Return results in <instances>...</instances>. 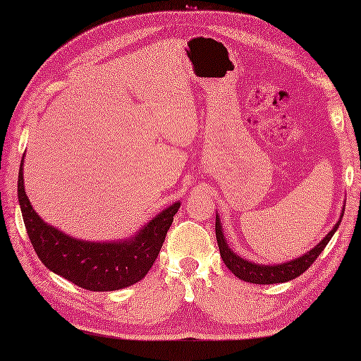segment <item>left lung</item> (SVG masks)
Instances as JSON below:
<instances>
[{
    "mask_svg": "<svg viewBox=\"0 0 361 361\" xmlns=\"http://www.w3.org/2000/svg\"><path fill=\"white\" fill-rule=\"evenodd\" d=\"M343 214H344V204L340 214V219L335 224V226L327 233V235L323 240H319L315 247H313L310 251L304 252L302 256L287 260V262L257 264V262H252V260H248L247 257L239 256L235 251L229 248L225 233H224V226H221V221H220V216L216 211V237H217L220 256L224 259L225 265L234 273V276H237V278L245 282L264 283V286H268V283L288 282L291 279L298 278V276H301L313 264V260L323 252L326 245L332 239V235L336 233V229H338Z\"/></svg>",
    "mask_w": 361,
    "mask_h": 361,
    "instance_id": "1",
    "label": "left lung"
}]
</instances>
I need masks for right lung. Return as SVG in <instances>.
<instances>
[{
	"label": "right lung",
	"instance_id": "obj_1",
	"mask_svg": "<svg viewBox=\"0 0 361 361\" xmlns=\"http://www.w3.org/2000/svg\"><path fill=\"white\" fill-rule=\"evenodd\" d=\"M18 172V203L30 243L44 267L75 286L91 291H113L133 286L152 268L163 247L167 229L180 209L175 202L152 217L132 235L118 240H85L63 233L38 216L30 204Z\"/></svg>",
	"mask_w": 361,
	"mask_h": 361
}]
</instances>
